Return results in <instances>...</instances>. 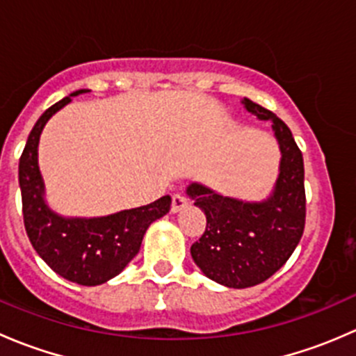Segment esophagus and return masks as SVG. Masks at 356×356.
<instances>
[{
    "label": "esophagus",
    "instance_id": "34e87169",
    "mask_svg": "<svg viewBox=\"0 0 356 356\" xmlns=\"http://www.w3.org/2000/svg\"><path fill=\"white\" fill-rule=\"evenodd\" d=\"M188 207V198L186 196H182L181 193H175L174 196H172V213H177V211L184 210V208Z\"/></svg>",
    "mask_w": 356,
    "mask_h": 356
}]
</instances>
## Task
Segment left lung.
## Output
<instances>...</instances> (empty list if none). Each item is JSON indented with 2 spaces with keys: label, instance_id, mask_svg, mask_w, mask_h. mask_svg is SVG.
Instances as JSON below:
<instances>
[{
  "label": "left lung",
  "instance_id": "obj_1",
  "mask_svg": "<svg viewBox=\"0 0 356 356\" xmlns=\"http://www.w3.org/2000/svg\"><path fill=\"white\" fill-rule=\"evenodd\" d=\"M243 103L260 120H272L281 148V168L270 198L246 203L196 182L188 188L189 198L207 215V229L191 246L193 260L208 279L236 289L267 281L288 261L303 236L307 217L303 155L289 127L251 99Z\"/></svg>",
  "mask_w": 356,
  "mask_h": 356
}]
</instances>
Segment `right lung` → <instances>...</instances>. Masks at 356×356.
Instances as JSON below:
<instances>
[{
    "mask_svg": "<svg viewBox=\"0 0 356 356\" xmlns=\"http://www.w3.org/2000/svg\"><path fill=\"white\" fill-rule=\"evenodd\" d=\"M88 92L79 89L70 96ZM70 96L49 106L29 134L19 163L24 225L31 245L58 275L81 286H98L120 274L138 254L152 222L170 210L172 198L161 196L146 207L98 218H65L44 203V186L38 167L42 127L53 113L70 103Z\"/></svg>",
    "mask_w": 356,
    "mask_h": 356,
    "instance_id": "add662e5",
    "label": "right lung"
}]
</instances>
